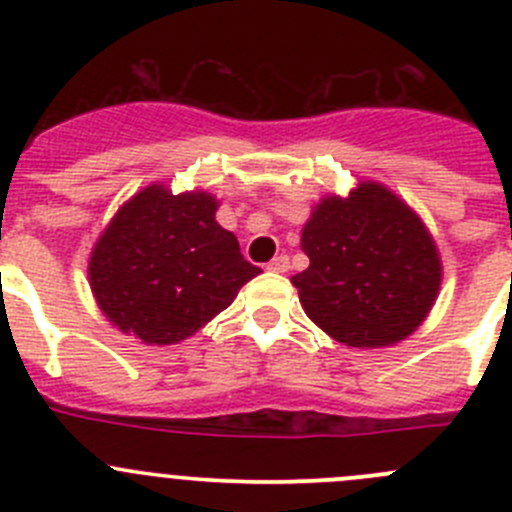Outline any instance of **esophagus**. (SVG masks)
<instances>
[{"instance_id":"obj_1","label":"esophagus","mask_w":512,"mask_h":512,"mask_svg":"<svg viewBox=\"0 0 512 512\" xmlns=\"http://www.w3.org/2000/svg\"><path fill=\"white\" fill-rule=\"evenodd\" d=\"M267 270H272V272H287V270H289V257H287V255H277L275 260H272L270 265H267Z\"/></svg>"}]
</instances>
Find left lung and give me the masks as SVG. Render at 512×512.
Returning <instances> with one entry per match:
<instances>
[{
    "label": "left lung",
    "mask_w": 512,
    "mask_h": 512,
    "mask_svg": "<svg viewBox=\"0 0 512 512\" xmlns=\"http://www.w3.org/2000/svg\"><path fill=\"white\" fill-rule=\"evenodd\" d=\"M309 267L292 277L304 312L347 347H389L426 319L441 260L409 205L376 183L324 198L302 230Z\"/></svg>",
    "instance_id": "1"
}]
</instances>
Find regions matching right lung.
<instances>
[{"label":"right lung","mask_w":512,"mask_h":512,"mask_svg":"<svg viewBox=\"0 0 512 512\" xmlns=\"http://www.w3.org/2000/svg\"><path fill=\"white\" fill-rule=\"evenodd\" d=\"M215 210L213 195H173L160 185L118 210L89 262L91 289L108 322L163 347L183 342L230 307L262 270L215 223Z\"/></svg>","instance_id":"right-lung-1"}]
</instances>
